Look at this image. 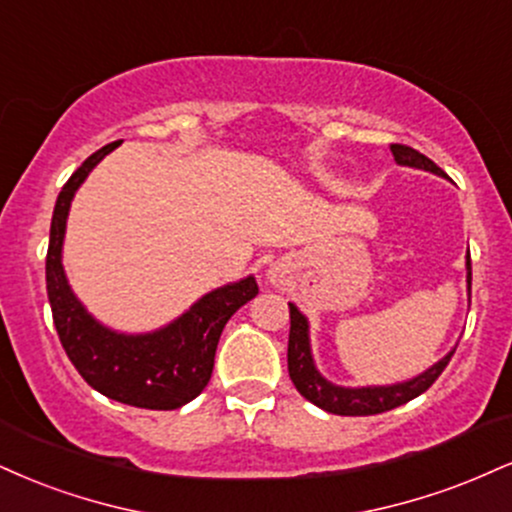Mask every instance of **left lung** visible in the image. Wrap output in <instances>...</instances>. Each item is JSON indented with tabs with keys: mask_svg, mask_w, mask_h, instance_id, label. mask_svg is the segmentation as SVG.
<instances>
[{
	"mask_svg": "<svg viewBox=\"0 0 512 512\" xmlns=\"http://www.w3.org/2000/svg\"><path fill=\"white\" fill-rule=\"evenodd\" d=\"M393 159L403 166H415V169L432 171V174L443 176V171L436 166L432 159L424 157L422 152L412 150L408 145H391ZM467 286L472 288V264L467 257ZM291 310V334H288V374H291L295 389L300 391V396H305L310 403H315L317 408L326 412H334V415H348V417H362V415H379V412L393 410L398 405L408 403V400L417 398L424 393L436 379L441 377V372L446 369L448 362L455 350H451L443 360L436 362L434 367H429L427 372L420 377L403 381V384L393 386H369V389H343V386L331 384L322 374L317 372L315 362H312L310 353V338H307V319L300 315L298 307L288 305Z\"/></svg>",
	"mask_w": 512,
	"mask_h": 512,
	"instance_id": "8db88e82",
	"label": "left lung"
}]
</instances>
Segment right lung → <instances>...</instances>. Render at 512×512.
<instances>
[{
    "mask_svg": "<svg viewBox=\"0 0 512 512\" xmlns=\"http://www.w3.org/2000/svg\"><path fill=\"white\" fill-rule=\"evenodd\" d=\"M121 140L104 145L73 171L57 197L47 248V295L52 319L66 355L95 391L102 396L145 410H176L200 396L212 377L214 353L233 312L257 295V281L231 283L207 293L174 324L155 334L126 336L104 329L71 293L61 267L66 217L80 183Z\"/></svg>",
    "mask_w": 512,
    "mask_h": 512,
    "instance_id": "1",
    "label": "right lung"
}]
</instances>
